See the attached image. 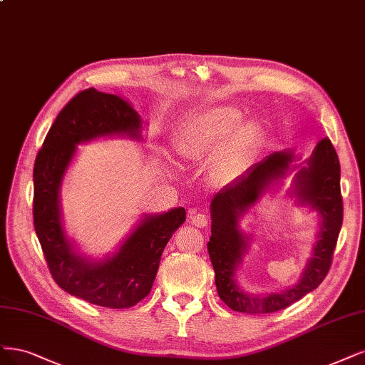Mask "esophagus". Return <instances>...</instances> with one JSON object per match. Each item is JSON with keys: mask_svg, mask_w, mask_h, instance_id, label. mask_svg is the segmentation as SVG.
I'll return each mask as SVG.
<instances>
[{"mask_svg": "<svg viewBox=\"0 0 365 365\" xmlns=\"http://www.w3.org/2000/svg\"><path fill=\"white\" fill-rule=\"evenodd\" d=\"M190 217H192V223L197 226V228H204V226H207L208 223V219L205 215H199V212H195V211L190 212Z\"/></svg>", "mask_w": 365, "mask_h": 365, "instance_id": "1", "label": "esophagus"}]
</instances>
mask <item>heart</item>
I'll use <instances>...</instances> for the list:
<instances>
[{
    "mask_svg": "<svg viewBox=\"0 0 365 365\" xmlns=\"http://www.w3.org/2000/svg\"><path fill=\"white\" fill-rule=\"evenodd\" d=\"M240 122L242 113L231 106H217L199 113L178 137L180 154L197 160L216 153L220 147L212 163V175L223 184L237 180L246 169L257 135L252 125H242L232 133Z\"/></svg>",
    "mask_w": 365,
    "mask_h": 365,
    "instance_id": "1",
    "label": "heart"
}]
</instances>
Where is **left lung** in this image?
Masks as SVG:
<instances>
[{
    "label": "left lung",
    "mask_w": 365,
    "mask_h": 365,
    "mask_svg": "<svg viewBox=\"0 0 365 365\" xmlns=\"http://www.w3.org/2000/svg\"><path fill=\"white\" fill-rule=\"evenodd\" d=\"M292 154L276 153L264 158L226 185L211 202V237L208 255L216 273L217 294L231 309L247 314H269L297 302L317 288L328 274L338 234L343 225V196L340 188V161L328 137L322 139L308 163L297 173L299 199L311 204L323 219L320 240L300 282L278 293L264 296L246 294L234 282L235 266L246 250L243 234L237 230V219L254 205L269 185L285 173Z\"/></svg>",
    "instance_id": "obj_1"
}]
</instances>
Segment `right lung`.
Segmentation results:
<instances>
[{
	"instance_id": "add662e5",
	"label": "right lung",
	"mask_w": 365,
	"mask_h": 365,
	"mask_svg": "<svg viewBox=\"0 0 365 365\" xmlns=\"http://www.w3.org/2000/svg\"><path fill=\"white\" fill-rule=\"evenodd\" d=\"M140 118L116 95L86 89L61 108L37 153L33 181V220L53 279L72 296L104 308H131L149 293L161 254L185 222V210L145 217L119 252L104 262H89L72 252L63 234L58 187L75 145L99 135H139Z\"/></svg>"
}]
</instances>
